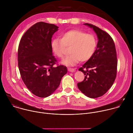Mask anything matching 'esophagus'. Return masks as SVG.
<instances>
[{
    "mask_svg": "<svg viewBox=\"0 0 133 133\" xmlns=\"http://www.w3.org/2000/svg\"><path fill=\"white\" fill-rule=\"evenodd\" d=\"M68 70L69 71H70V72H74L75 71V69H74V68H68Z\"/></svg>",
    "mask_w": 133,
    "mask_h": 133,
    "instance_id": "34e87169",
    "label": "esophagus"
}]
</instances>
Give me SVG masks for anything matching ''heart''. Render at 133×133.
Returning a JSON list of instances; mask_svg holds the SVG:
<instances>
[{"label": "heart", "mask_w": 133, "mask_h": 133, "mask_svg": "<svg viewBox=\"0 0 133 133\" xmlns=\"http://www.w3.org/2000/svg\"><path fill=\"white\" fill-rule=\"evenodd\" d=\"M97 46V39L91 34L79 30H71L64 33L61 39L52 41L51 48L54 54L62 58L66 48H70L69 55L62 61V64L69 66L76 65L80 61L84 62L94 55Z\"/></svg>", "instance_id": "obj_1"}]
</instances>
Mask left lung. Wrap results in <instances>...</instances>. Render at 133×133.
<instances>
[{
	"instance_id": "left-lung-1",
	"label": "left lung",
	"mask_w": 133,
	"mask_h": 133,
	"mask_svg": "<svg viewBox=\"0 0 133 133\" xmlns=\"http://www.w3.org/2000/svg\"><path fill=\"white\" fill-rule=\"evenodd\" d=\"M84 25L93 29L98 42L92 57L79 69L85 76L77 86L87 97L97 98L104 95L114 82L117 65L116 52L114 41L108 33L91 24Z\"/></svg>"
}]
</instances>
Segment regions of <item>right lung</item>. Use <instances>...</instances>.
<instances>
[{
	"mask_svg": "<svg viewBox=\"0 0 133 133\" xmlns=\"http://www.w3.org/2000/svg\"><path fill=\"white\" fill-rule=\"evenodd\" d=\"M58 30L54 24L39 22L30 28L21 38L18 52V67L21 78L34 95L46 98L59 85L67 67L54 66L51 41Z\"/></svg>",
	"mask_w": 133,
	"mask_h": 133,
	"instance_id": "obj_1",
	"label": "right lung"
}]
</instances>
